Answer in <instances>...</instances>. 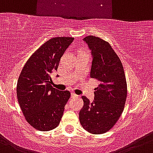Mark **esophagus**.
Listing matches in <instances>:
<instances>
[{"mask_svg": "<svg viewBox=\"0 0 153 153\" xmlns=\"http://www.w3.org/2000/svg\"><path fill=\"white\" fill-rule=\"evenodd\" d=\"M71 97H78L79 96H78L77 94H76L75 93L72 92V93H71Z\"/></svg>", "mask_w": 153, "mask_h": 153, "instance_id": "1", "label": "esophagus"}]
</instances>
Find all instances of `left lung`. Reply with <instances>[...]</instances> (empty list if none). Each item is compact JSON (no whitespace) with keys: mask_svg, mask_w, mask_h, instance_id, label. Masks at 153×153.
<instances>
[{"mask_svg":"<svg viewBox=\"0 0 153 153\" xmlns=\"http://www.w3.org/2000/svg\"><path fill=\"white\" fill-rule=\"evenodd\" d=\"M91 50L90 77L98 81L94 101L82 96L79 111L81 126L94 134H104L113 127L124 110L127 83L123 64L109 43L94 36L83 39Z\"/></svg>","mask_w":153,"mask_h":153,"instance_id":"obj_1","label":"left lung"}]
</instances>
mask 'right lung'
I'll list each match as a JSON object with an SVG mask.
<instances>
[{
  "instance_id": "add662e5",
  "label": "right lung",
  "mask_w": 153,
  "mask_h": 153,
  "mask_svg": "<svg viewBox=\"0 0 153 153\" xmlns=\"http://www.w3.org/2000/svg\"><path fill=\"white\" fill-rule=\"evenodd\" d=\"M74 40L70 37L50 39L29 58L22 70L17 98L25 119L37 130H52L60 123L71 93L53 88L50 75L58 70L61 58Z\"/></svg>"
}]
</instances>
